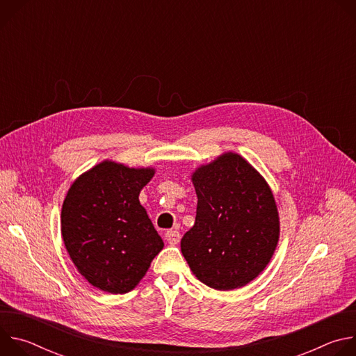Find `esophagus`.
Instances as JSON below:
<instances>
[{
	"mask_svg": "<svg viewBox=\"0 0 356 356\" xmlns=\"http://www.w3.org/2000/svg\"><path fill=\"white\" fill-rule=\"evenodd\" d=\"M165 236H166V239H168V242L170 243V245H176V243H179L180 242V232L177 231V229H169V231H166V234H165Z\"/></svg>",
	"mask_w": 356,
	"mask_h": 356,
	"instance_id": "34e87169",
	"label": "esophagus"
}]
</instances>
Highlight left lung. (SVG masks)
<instances>
[{
  "label": "left lung",
  "mask_w": 356,
  "mask_h": 356,
  "mask_svg": "<svg viewBox=\"0 0 356 356\" xmlns=\"http://www.w3.org/2000/svg\"><path fill=\"white\" fill-rule=\"evenodd\" d=\"M194 225L181 238L184 259L200 282L232 290L255 279L279 241V216L264 177L243 158L225 154L193 173Z\"/></svg>",
  "instance_id": "obj_1"
}]
</instances>
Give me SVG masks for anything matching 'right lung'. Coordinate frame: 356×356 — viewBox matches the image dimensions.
<instances>
[{
  "label": "right lung",
  "mask_w": 356,
  "mask_h": 356,
  "mask_svg": "<svg viewBox=\"0 0 356 356\" xmlns=\"http://www.w3.org/2000/svg\"><path fill=\"white\" fill-rule=\"evenodd\" d=\"M154 173L106 161L81 175L63 201L65 246L77 270L99 290L131 291L163 248L139 202Z\"/></svg>",
  "instance_id": "obj_1"
}]
</instances>
